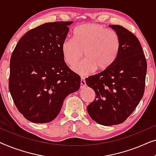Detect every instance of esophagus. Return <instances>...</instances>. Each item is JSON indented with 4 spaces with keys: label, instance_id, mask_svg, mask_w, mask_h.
<instances>
[{
    "label": "esophagus",
    "instance_id": "esophagus-1",
    "mask_svg": "<svg viewBox=\"0 0 156 156\" xmlns=\"http://www.w3.org/2000/svg\"><path fill=\"white\" fill-rule=\"evenodd\" d=\"M86 87V82H85V80L84 77L81 78V84H80V87L81 89H83L84 87Z\"/></svg>",
    "mask_w": 156,
    "mask_h": 156
}]
</instances>
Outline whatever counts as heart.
Wrapping results in <instances>:
<instances>
[{
    "label": "heart",
    "instance_id": "heart-1",
    "mask_svg": "<svg viewBox=\"0 0 156 156\" xmlns=\"http://www.w3.org/2000/svg\"><path fill=\"white\" fill-rule=\"evenodd\" d=\"M74 38H66L62 44L64 60L73 67L82 57L85 59L74 67L82 76L92 74L96 69L104 71L118 56L120 40L114 32L97 23H86L76 27Z\"/></svg>",
    "mask_w": 156,
    "mask_h": 156
}]
</instances>
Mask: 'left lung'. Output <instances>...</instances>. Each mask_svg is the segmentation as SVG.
<instances>
[{"label": "left lung", "mask_w": 156, "mask_h": 156, "mask_svg": "<svg viewBox=\"0 0 156 156\" xmlns=\"http://www.w3.org/2000/svg\"><path fill=\"white\" fill-rule=\"evenodd\" d=\"M109 27L120 40L118 56L107 69L85 79L96 94L87 112L104 126L123 123L133 113L144 96L147 71L146 57L136 35L121 25Z\"/></svg>", "instance_id": "1"}]
</instances>
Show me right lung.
I'll return each mask as SVG.
<instances>
[{
    "label": "right lung",
    "instance_id": "1",
    "mask_svg": "<svg viewBox=\"0 0 156 156\" xmlns=\"http://www.w3.org/2000/svg\"><path fill=\"white\" fill-rule=\"evenodd\" d=\"M72 23H47L27 31L12 53L9 90L18 110L31 122L54 120L66 97L80 89L81 77L62 52Z\"/></svg>",
    "mask_w": 156,
    "mask_h": 156
}]
</instances>
